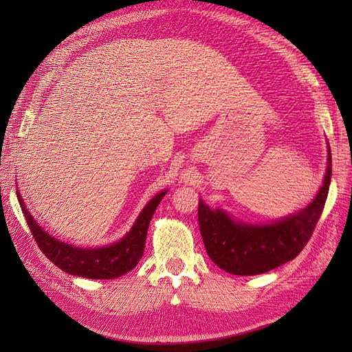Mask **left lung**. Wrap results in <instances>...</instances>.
<instances>
[{"instance_id":"left-lung-1","label":"left lung","mask_w":352,"mask_h":352,"mask_svg":"<svg viewBox=\"0 0 352 352\" xmlns=\"http://www.w3.org/2000/svg\"><path fill=\"white\" fill-rule=\"evenodd\" d=\"M331 183V149L324 182L316 197L300 212L269 223H250L234 219L222 208L198 203L199 231L208 257L233 275H258L294 260L313 234L324 210Z\"/></svg>"}]
</instances>
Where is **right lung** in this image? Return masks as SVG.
<instances>
[{
  "label": "right lung",
  "mask_w": 352,
  "mask_h": 352,
  "mask_svg": "<svg viewBox=\"0 0 352 352\" xmlns=\"http://www.w3.org/2000/svg\"><path fill=\"white\" fill-rule=\"evenodd\" d=\"M166 192L162 190L148 201L124 237L115 243L96 246V248H83L52 237L34 221L19 190H16V197L37 246L52 263L71 275L92 280H111L130 272L144 256L149 222Z\"/></svg>",
  "instance_id": "1"
}]
</instances>
